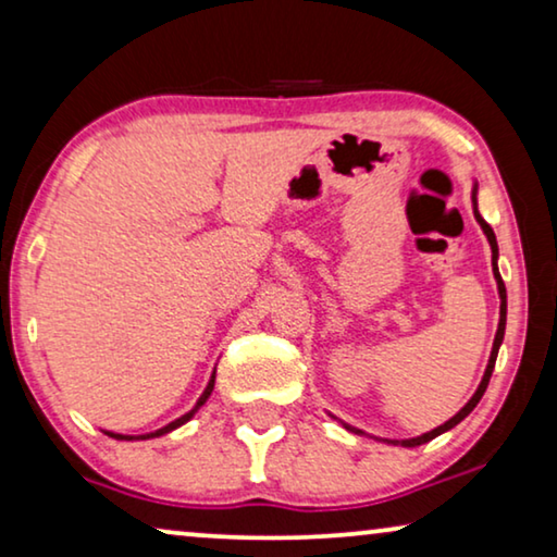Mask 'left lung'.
Instances as JSON below:
<instances>
[{"mask_svg":"<svg viewBox=\"0 0 557 557\" xmlns=\"http://www.w3.org/2000/svg\"><path fill=\"white\" fill-rule=\"evenodd\" d=\"M472 203H474V219L476 222H480V226H482V232L487 234V242H490V247H492V272H495V280H497V289H499V325H497V335H495V343H492V354H490V363H487V371H484V375H482V383H480V388L474 391V396L469 398V401L465 404V409H459L457 413H454V417L449 419V421H444L442 426H436V429H432V432H426V434H421V436H413V438H401V442H388V444H401V446H419V444H426V442H432L434 436H438V434H444V432H449V429H454L459 424V421H465L469 413L474 411V406L480 404V398L484 396V391H487V383H490V379H492V371H495V360H497V354H499V346H503V338H505V323H507V289H505V282H503V277H499V270H497V239H495V232H492V226L484 222L482 219V214H480V209H476V184H474V189H472ZM348 429V432H354V434H363L360 432V429H354V426H348V424H343Z\"/></svg>","mask_w":557,"mask_h":557,"instance_id":"1","label":"left lung"}]
</instances>
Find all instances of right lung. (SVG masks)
I'll return each instance as SVG.
<instances>
[{
  "label": "right lung",
  "mask_w": 557,
  "mask_h": 557,
  "mask_svg": "<svg viewBox=\"0 0 557 557\" xmlns=\"http://www.w3.org/2000/svg\"><path fill=\"white\" fill-rule=\"evenodd\" d=\"M214 379H216V371L211 373V379H209V383H207V388H203V394L199 396V401H197V406H194V409L189 411V413H184L182 419H176V421H171V424H166L163 429H156V432H151V434H138V436H128V434H113V432H106L108 436H113V438H125V442H131V438H153V436H161V434H169V432H174V429H178L182 424H186V421H189L194 413H197L203 404H207V398L211 396V391H214Z\"/></svg>",
  "instance_id": "right-lung-1"
}]
</instances>
